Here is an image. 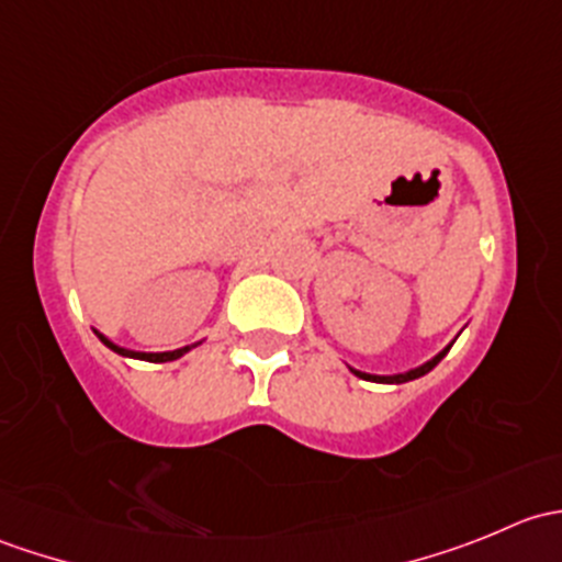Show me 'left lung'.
I'll list each match as a JSON object with an SVG mask.
<instances>
[{
	"label": "left lung",
	"instance_id": "left-lung-1",
	"mask_svg": "<svg viewBox=\"0 0 562 562\" xmlns=\"http://www.w3.org/2000/svg\"><path fill=\"white\" fill-rule=\"evenodd\" d=\"M451 350V345L446 350H440L438 356H435L432 361H427V364H422L418 367V370H411V372H405V375H367V372H359V370H353L356 375L359 378H364V381H375V383H407V381H416V378H422V375H427L429 370H435V367H438V361L443 359L446 353H449Z\"/></svg>",
	"mask_w": 562,
	"mask_h": 562
}]
</instances>
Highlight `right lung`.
I'll list each match as a JSON object with an SVG mask.
<instances>
[{"mask_svg": "<svg viewBox=\"0 0 562 562\" xmlns=\"http://www.w3.org/2000/svg\"><path fill=\"white\" fill-rule=\"evenodd\" d=\"M100 339H103V342L108 345V348L111 350H116V353H122V356H130V359H144V361H173V359H179V356H184L187 350L190 348H181V350H171V353H133V350H124V348H119V345H113V342H108V339L103 337V334H98Z\"/></svg>", "mask_w": 562, "mask_h": 562, "instance_id": "1", "label": "right lung"}]
</instances>
